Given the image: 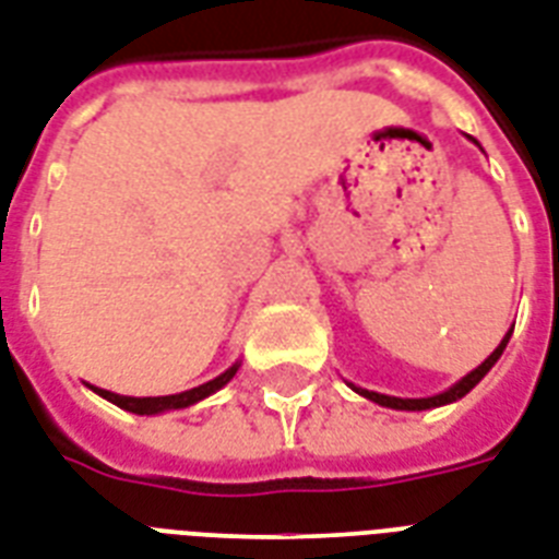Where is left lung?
<instances>
[{"label": "left lung", "mask_w": 559, "mask_h": 559, "mask_svg": "<svg viewBox=\"0 0 559 559\" xmlns=\"http://www.w3.org/2000/svg\"><path fill=\"white\" fill-rule=\"evenodd\" d=\"M473 140V136H469ZM475 142V140H473ZM478 145V142H475ZM510 335H513V329H508V335L501 338V344L496 349H492L490 356L484 358L481 365L475 367V370H469V373L464 376V379H457L452 388H445V391L435 393V396H419V400H402V396H388V393H376V391H367V388H358V384H349L353 391L358 393V396H365V400L376 402V405H382V408H393V411H428V408H440V405H449V402H457L464 400L466 393L473 391L475 384L481 382L484 376L490 373L492 365L499 361L501 353H504V347H508Z\"/></svg>", "instance_id": "1"}]
</instances>
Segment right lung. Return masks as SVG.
<instances>
[{
  "label": "right lung",
  "instance_id": "obj_1",
  "mask_svg": "<svg viewBox=\"0 0 559 559\" xmlns=\"http://www.w3.org/2000/svg\"><path fill=\"white\" fill-rule=\"evenodd\" d=\"M241 361H236L233 367H227L224 373L215 376V379H210V382L198 384V388H192V391H183V393H171V396H122V393H114V391H104V388H93L102 400L114 402V405H119V408L131 411V414H140V417H154V414H166V411H180V408H189V405H194V402L206 400V396H212L215 391H221L224 384L230 382L233 376L239 373Z\"/></svg>",
  "mask_w": 559,
  "mask_h": 559
}]
</instances>
